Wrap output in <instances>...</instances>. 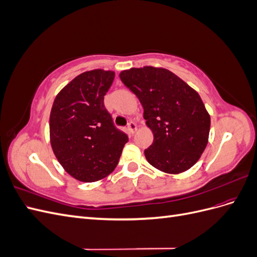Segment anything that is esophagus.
Here are the masks:
<instances>
[{
	"instance_id": "esophagus-1",
	"label": "esophagus",
	"mask_w": 257,
	"mask_h": 257,
	"mask_svg": "<svg viewBox=\"0 0 257 257\" xmlns=\"http://www.w3.org/2000/svg\"><path fill=\"white\" fill-rule=\"evenodd\" d=\"M127 131H128V133H130V134H134L135 132L137 131V125H136V123H134V122H130V123L127 124Z\"/></svg>"
}]
</instances>
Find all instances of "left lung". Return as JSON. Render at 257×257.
Returning a JSON list of instances; mask_svg holds the SVG:
<instances>
[{
    "instance_id": "left-lung-1",
    "label": "left lung",
    "mask_w": 257,
    "mask_h": 257,
    "mask_svg": "<svg viewBox=\"0 0 257 257\" xmlns=\"http://www.w3.org/2000/svg\"><path fill=\"white\" fill-rule=\"evenodd\" d=\"M119 76L143 105L153 133L145 150L149 164L170 175L190 169L205 151L210 132V114L198 93L163 67H133Z\"/></svg>"
}]
</instances>
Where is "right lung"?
<instances>
[{
  "instance_id": "add662e5",
  "label": "right lung",
  "mask_w": 257,
  "mask_h": 257,
  "mask_svg": "<svg viewBox=\"0 0 257 257\" xmlns=\"http://www.w3.org/2000/svg\"><path fill=\"white\" fill-rule=\"evenodd\" d=\"M114 72H84L54 98L49 119L52 151L65 172L76 180L95 182L118 165L126 134L115 128L104 106Z\"/></svg>"
}]
</instances>
